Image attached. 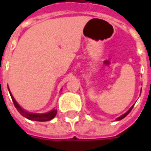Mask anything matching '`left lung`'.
<instances>
[{
  "label": "left lung",
  "mask_w": 151,
  "mask_h": 151,
  "mask_svg": "<svg viewBox=\"0 0 151 151\" xmlns=\"http://www.w3.org/2000/svg\"><path fill=\"white\" fill-rule=\"evenodd\" d=\"M133 107H131V108H130V109H129V111H127L126 113H124V115H122V116H121L118 117V118H117V119H116V120H122V119H123V118H124V117L126 116L127 115H128V114L129 113L130 111H131V110H132V109H133Z\"/></svg>",
  "instance_id": "1"
}]
</instances>
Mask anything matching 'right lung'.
<instances>
[{
	"label": "right lung",
	"mask_w": 151,
	"mask_h": 151,
	"mask_svg": "<svg viewBox=\"0 0 151 151\" xmlns=\"http://www.w3.org/2000/svg\"><path fill=\"white\" fill-rule=\"evenodd\" d=\"M9 89V86H8ZM10 93V91H9ZM11 95V98L12 100H13V103H14V104L15 108H17V110L19 113L21 114L22 116L26 117V118H27L29 120H36V121H47V120H52V118L55 117V116L56 115V110H52V111H51L50 112H47V113L45 114H35V113H28L27 111H25L18 104V103L16 102V100L14 99V98Z\"/></svg>",
	"instance_id": "add662e5"
}]
</instances>
